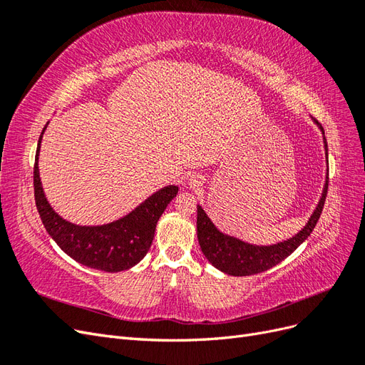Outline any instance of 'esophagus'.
Wrapping results in <instances>:
<instances>
[{
  "instance_id": "34e87169",
  "label": "esophagus",
  "mask_w": 365,
  "mask_h": 365,
  "mask_svg": "<svg viewBox=\"0 0 365 365\" xmlns=\"http://www.w3.org/2000/svg\"><path fill=\"white\" fill-rule=\"evenodd\" d=\"M202 182H204V180H202L201 175H192L190 178H189V187H190V189H193V190L200 189V187L202 185Z\"/></svg>"
}]
</instances>
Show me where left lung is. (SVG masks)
Returning <instances> with one entry per match:
<instances>
[{
	"instance_id": "obj_1",
	"label": "left lung",
	"mask_w": 365,
	"mask_h": 365,
	"mask_svg": "<svg viewBox=\"0 0 365 365\" xmlns=\"http://www.w3.org/2000/svg\"><path fill=\"white\" fill-rule=\"evenodd\" d=\"M314 121L323 134L324 150L327 158V141L324 137V129L317 120ZM327 180L329 176H326L322 197H319V201L311 217H309L307 224L291 239H286L283 242H279V244L272 245H254L239 237L225 235L224 231H220L212 222V219H210L208 215L204 212V208L201 205H197L196 235L204 256L216 269L222 271L224 274L228 275H236V277L259 274L263 271H268L269 268L275 267V264H279L282 260L291 256V254L311 236L312 230L315 228L318 219L323 212L327 195Z\"/></svg>"
}]
</instances>
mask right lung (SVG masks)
Returning a JSON list of instances; mask_svg holds the SVG:
<instances>
[{
	"label": "right lung",
	"instance_id": "add662e5",
	"mask_svg": "<svg viewBox=\"0 0 365 365\" xmlns=\"http://www.w3.org/2000/svg\"><path fill=\"white\" fill-rule=\"evenodd\" d=\"M47 126L48 123L42 129L38 141L35 172H33L35 201L47 233L65 254H68L83 267L106 272H120L135 267L148 254L155 236L158 219L178 193V185L163 187L137 205L130 213L109 224H73L54 212L42 189L38 161L42 135Z\"/></svg>",
	"mask_w": 365,
	"mask_h": 365
}]
</instances>
